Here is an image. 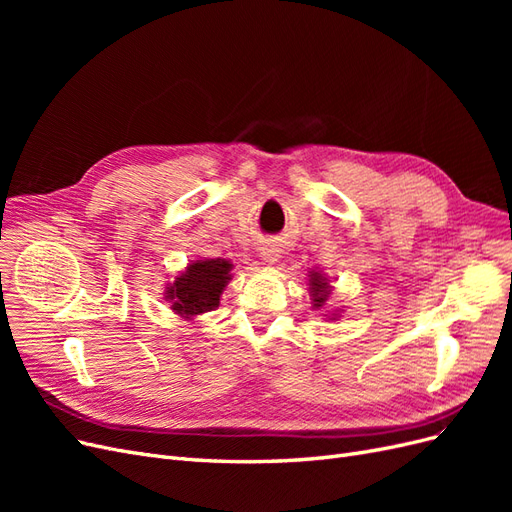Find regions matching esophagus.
Here are the masks:
<instances>
[{
  "instance_id": "obj_1",
  "label": "esophagus",
  "mask_w": 512,
  "mask_h": 512,
  "mask_svg": "<svg viewBox=\"0 0 512 512\" xmlns=\"http://www.w3.org/2000/svg\"><path fill=\"white\" fill-rule=\"evenodd\" d=\"M262 258H265V262H269V265H273V262H277V252L273 247H265V250H262Z\"/></svg>"
}]
</instances>
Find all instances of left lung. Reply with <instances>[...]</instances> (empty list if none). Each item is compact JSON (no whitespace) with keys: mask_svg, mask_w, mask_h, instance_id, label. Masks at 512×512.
I'll return each mask as SVG.
<instances>
[{"mask_svg":"<svg viewBox=\"0 0 512 512\" xmlns=\"http://www.w3.org/2000/svg\"><path fill=\"white\" fill-rule=\"evenodd\" d=\"M329 280L327 277H322L320 273H314L309 275V292H312V301H314V307H322L324 301H327L329 297Z\"/></svg>","mask_w":512,"mask_h":512,"instance_id":"left-lung-1","label":"left lung"}]
</instances>
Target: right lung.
<instances>
[{
    "label": "right lung",
    "mask_w": 512,
    "mask_h": 512,
    "mask_svg": "<svg viewBox=\"0 0 512 512\" xmlns=\"http://www.w3.org/2000/svg\"><path fill=\"white\" fill-rule=\"evenodd\" d=\"M230 260L207 258L188 265L175 284L166 290V299L173 303L170 309L183 318H192L213 312L220 305L222 292L230 280Z\"/></svg>",
    "instance_id": "add662e5"
}]
</instances>
